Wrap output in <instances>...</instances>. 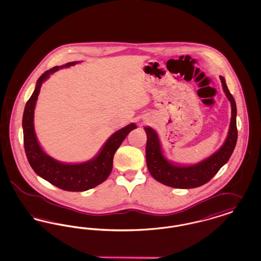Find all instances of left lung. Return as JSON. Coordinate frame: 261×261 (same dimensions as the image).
Segmentation results:
<instances>
[{
	"mask_svg": "<svg viewBox=\"0 0 261 261\" xmlns=\"http://www.w3.org/2000/svg\"><path fill=\"white\" fill-rule=\"evenodd\" d=\"M224 92L232 107V117L230 129L223 146L206 160L195 165L180 166L166 161L162 153V146L155 131L150 127H145L147 133L146 159L150 175L159 182L166 186L178 189H191L202 186L219 171L229 161L236 147L238 139L237 130V107L235 99L226 85L225 79L220 76Z\"/></svg>",
	"mask_w": 261,
	"mask_h": 261,
	"instance_id": "8db88e82",
	"label": "left lung"
}]
</instances>
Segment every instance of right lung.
<instances>
[{
	"mask_svg": "<svg viewBox=\"0 0 261 261\" xmlns=\"http://www.w3.org/2000/svg\"><path fill=\"white\" fill-rule=\"evenodd\" d=\"M77 62L66 63L62 66H55L39 77L36 88L25 105L22 128L23 143L26 156L35 173L50 182L51 185L68 192H83L102 183L112 172L113 156L126 136L137 126L127 125L110 137L99 154L92 161L77 164H66L49 156L38 143L34 132V109L42 83L53 72L63 66L68 67Z\"/></svg>",
	"mask_w": 261,
	"mask_h": 261,
	"instance_id": "add662e5",
	"label": "right lung"
}]
</instances>
